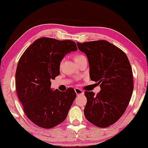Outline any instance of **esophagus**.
Instances as JSON below:
<instances>
[{
  "label": "esophagus",
  "instance_id": "esophagus-1",
  "mask_svg": "<svg viewBox=\"0 0 148 148\" xmlns=\"http://www.w3.org/2000/svg\"><path fill=\"white\" fill-rule=\"evenodd\" d=\"M75 93L77 94V95H83L84 94V92H83V90H82L79 88H76L75 89Z\"/></svg>",
  "mask_w": 148,
  "mask_h": 148
}]
</instances>
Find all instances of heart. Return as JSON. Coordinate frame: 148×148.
I'll use <instances>...</instances> for the list:
<instances>
[{
	"instance_id": "1",
	"label": "heart",
	"mask_w": 148,
	"mask_h": 148,
	"mask_svg": "<svg viewBox=\"0 0 148 148\" xmlns=\"http://www.w3.org/2000/svg\"><path fill=\"white\" fill-rule=\"evenodd\" d=\"M83 56H84L82 55V54H77V55H75V61H76L77 60L79 59L80 58L83 57Z\"/></svg>"
}]
</instances>
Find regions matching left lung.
<instances>
[{"label":"left lung","instance_id":"1","mask_svg":"<svg viewBox=\"0 0 148 148\" xmlns=\"http://www.w3.org/2000/svg\"><path fill=\"white\" fill-rule=\"evenodd\" d=\"M78 49L88 58L91 80L98 82L100 92H85L84 115L89 122L105 128L124 114L133 90L132 69L126 54L106 40L77 42Z\"/></svg>","mask_w":148,"mask_h":148}]
</instances>
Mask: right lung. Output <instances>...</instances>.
Instances as JSON below:
<instances>
[{
    "mask_svg": "<svg viewBox=\"0 0 148 148\" xmlns=\"http://www.w3.org/2000/svg\"><path fill=\"white\" fill-rule=\"evenodd\" d=\"M77 50L72 40L44 37L35 40L20 58L15 73L17 94L26 116L38 127L53 128L67 116L76 93L72 88L52 91L50 80L59 75L65 54Z\"/></svg>",
    "mask_w": 148,
    "mask_h": 148,
    "instance_id": "add662e5",
    "label": "right lung"
}]
</instances>
